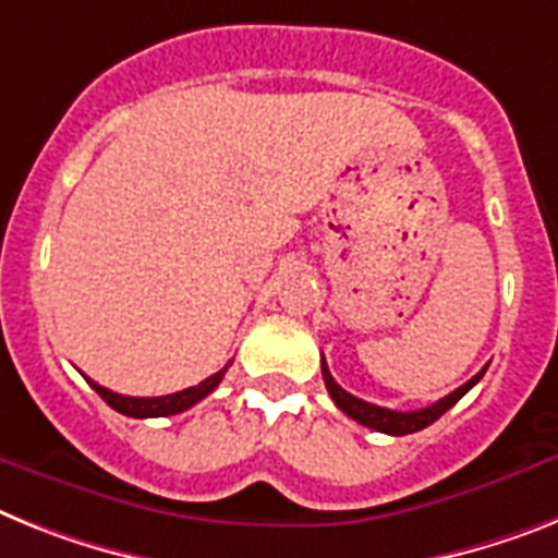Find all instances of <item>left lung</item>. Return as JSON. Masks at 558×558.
<instances>
[{
    "label": "left lung",
    "mask_w": 558,
    "mask_h": 558,
    "mask_svg": "<svg viewBox=\"0 0 558 558\" xmlns=\"http://www.w3.org/2000/svg\"><path fill=\"white\" fill-rule=\"evenodd\" d=\"M320 366H323V380H326V388H329V395H331V400H335L337 409L343 411L345 416H351V420H357L360 425H366V428H374V430H383V434H391V437H402V434H414V430L428 428V425L446 414L451 405H457V402H460L462 397H465L468 391H471V388L482 380V374H485V368H482V372L476 374V377H471L465 386H460L457 391H451V395L442 397L439 402L428 405V409L391 411V409H383V405H374V402H366V400H360V397L349 395L345 388H340L335 383V377L329 374V366H326V360H320Z\"/></svg>",
    "instance_id": "8db88e82"
}]
</instances>
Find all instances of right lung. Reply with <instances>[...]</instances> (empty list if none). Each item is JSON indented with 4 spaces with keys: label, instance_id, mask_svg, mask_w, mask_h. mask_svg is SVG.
<instances>
[{
    "label": "right lung",
    "instance_id": "obj_1",
    "mask_svg": "<svg viewBox=\"0 0 558 558\" xmlns=\"http://www.w3.org/2000/svg\"><path fill=\"white\" fill-rule=\"evenodd\" d=\"M227 368L229 366H223L221 372L207 377V380L198 383V386L184 388V391H175V395H167V397H124L110 391V388L98 386V383H93L90 377H84V380L90 383V386L96 388V395L101 397L110 409L119 411V414L135 416V420H147V416H170V414H181V411L192 409L195 402H201L207 395H213L215 388H218V383L223 380Z\"/></svg>",
    "mask_w": 558,
    "mask_h": 558
}]
</instances>
